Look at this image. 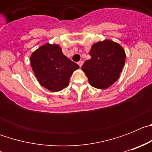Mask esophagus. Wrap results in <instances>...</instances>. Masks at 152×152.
<instances>
[{
    "instance_id": "1",
    "label": "esophagus",
    "mask_w": 152,
    "mask_h": 152,
    "mask_svg": "<svg viewBox=\"0 0 152 152\" xmlns=\"http://www.w3.org/2000/svg\"><path fill=\"white\" fill-rule=\"evenodd\" d=\"M83 63H84V61H78V62H77V64H78L79 66L81 67L83 65Z\"/></svg>"
}]
</instances>
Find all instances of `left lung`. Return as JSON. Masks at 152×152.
Returning <instances> with one entry per match:
<instances>
[{"label": "left lung", "mask_w": 152, "mask_h": 152, "mask_svg": "<svg viewBox=\"0 0 152 152\" xmlns=\"http://www.w3.org/2000/svg\"><path fill=\"white\" fill-rule=\"evenodd\" d=\"M90 56L82 66L83 72L94 88L107 89L116 82L124 67L126 53L120 45L111 40L92 45Z\"/></svg>", "instance_id": "1"}]
</instances>
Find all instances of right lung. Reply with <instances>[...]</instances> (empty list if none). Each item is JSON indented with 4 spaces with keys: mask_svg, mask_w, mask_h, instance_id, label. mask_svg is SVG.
Returning <instances> with one entry per match:
<instances>
[{
    "mask_svg": "<svg viewBox=\"0 0 152 152\" xmlns=\"http://www.w3.org/2000/svg\"><path fill=\"white\" fill-rule=\"evenodd\" d=\"M30 64L39 84L52 92L67 88L79 65L64 56L61 47L47 43L33 52Z\"/></svg>",
    "mask_w": 152,
    "mask_h": 152,
    "instance_id": "right-lung-1",
    "label": "right lung"
}]
</instances>
